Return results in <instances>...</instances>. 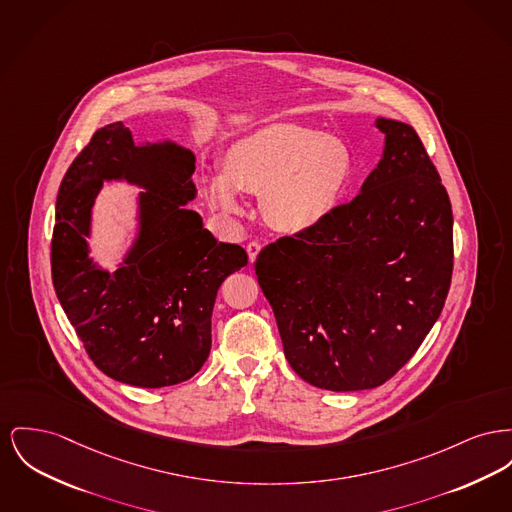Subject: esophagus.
Wrapping results in <instances>:
<instances>
[{
  "label": "esophagus",
  "instance_id": "esophagus-1",
  "mask_svg": "<svg viewBox=\"0 0 512 512\" xmlns=\"http://www.w3.org/2000/svg\"><path fill=\"white\" fill-rule=\"evenodd\" d=\"M245 251H247V255H249V263H255V259H257V255H259V251H261V243L251 241V243H247Z\"/></svg>",
  "mask_w": 512,
  "mask_h": 512
}]
</instances>
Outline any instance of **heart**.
<instances>
[{
	"instance_id": "1",
	"label": "heart",
	"mask_w": 512,
	"mask_h": 512,
	"mask_svg": "<svg viewBox=\"0 0 512 512\" xmlns=\"http://www.w3.org/2000/svg\"><path fill=\"white\" fill-rule=\"evenodd\" d=\"M354 181V158L334 135L272 123L226 152L224 172L207 170L203 191L212 211L228 220L247 214L242 193L263 197L272 228L305 234L329 222Z\"/></svg>"
}]
</instances>
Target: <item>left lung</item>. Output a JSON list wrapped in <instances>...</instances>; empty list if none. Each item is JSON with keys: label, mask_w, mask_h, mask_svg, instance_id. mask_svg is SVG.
<instances>
[{"label": "left lung", "mask_w": 512, "mask_h": 512, "mask_svg": "<svg viewBox=\"0 0 512 512\" xmlns=\"http://www.w3.org/2000/svg\"><path fill=\"white\" fill-rule=\"evenodd\" d=\"M383 156L321 228L269 243L255 272L284 356L317 389H375L439 319L452 274L447 189L412 125L377 118Z\"/></svg>", "instance_id": "1"}]
</instances>
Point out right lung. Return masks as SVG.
<instances>
[{
	"label": "right lung",
	"mask_w": 512,
	"mask_h": 512,
	"mask_svg": "<svg viewBox=\"0 0 512 512\" xmlns=\"http://www.w3.org/2000/svg\"><path fill=\"white\" fill-rule=\"evenodd\" d=\"M195 154L172 139L135 145L129 127L92 135L61 181L52 238V280L94 365L141 389L191 379L211 352L216 292L247 265L245 249L216 241L201 214ZM104 180L139 186L136 234L116 272L90 257L91 207Z\"/></svg>",
	"instance_id": "right-lung-1"
}]
</instances>
